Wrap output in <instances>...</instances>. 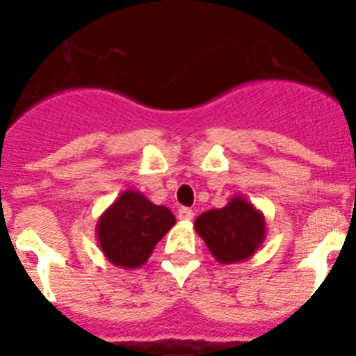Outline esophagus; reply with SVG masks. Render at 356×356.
Returning <instances> with one entry per match:
<instances>
[{"label":"esophagus","instance_id":"obj_1","mask_svg":"<svg viewBox=\"0 0 356 356\" xmlns=\"http://www.w3.org/2000/svg\"><path fill=\"white\" fill-rule=\"evenodd\" d=\"M178 217H180L181 221H191L194 217V212L191 209H187V207H181V209L178 210Z\"/></svg>","mask_w":356,"mask_h":356}]
</instances>
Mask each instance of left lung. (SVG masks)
I'll return each instance as SVG.
<instances>
[{
    "label": "left lung",
    "instance_id": "left-lung-1",
    "mask_svg": "<svg viewBox=\"0 0 356 356\" xmlns=\"http://www.w3.org/2000/svg\"><path fill=\"white\" fill-rule=\"evenodd\" d=\"M194 229L219 264L246 262L266 238V217L246 197L234 196L222 209L203 212Z\"/></svg>",
    "mask_w": 356,
    "mask_h": 356
}]
</instances>
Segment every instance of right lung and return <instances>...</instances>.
<instances>
[{"instance_id":"obj_1","label":"right lung","mask_w":356,"mask_h":356,"mask_svg":"<svg viewBox=\"0 0 356 356\" xmlns=\"http://www.w3.org/2000/svg\"><path fill=\"white\" fill-rule=\"evenodd\" d=\"M175 222L168 207L155 205L143 193L128 188L99 216L96 237L110 264L139 269Z\"/></svg>"}]
</instances>
